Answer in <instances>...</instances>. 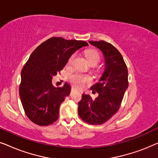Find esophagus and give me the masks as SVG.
I'll use <instances>...</instances> for the list:
<instances>
[{"instance_id": "obj_1", "label": "esophagus", "mask_w": 158, "mask_h": 158, "mask_svg": "<svg viewBox=\"0 0 158 158\" xmlns=\"http://www.w3.org/2000/svg\"><path fill=\"white\" fill-rule=\"evenodd\" d=\"M74 90H75V88H72V90H71V92H73V91H74Z\"/></svg>"}]
</instances>
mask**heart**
<instances>
[{"mask_svg":"<svg viewBox=\"0 0 158 158\" xmlns=\"http://www.w3.org/2000/svg\"><path fill=\"white\" fill-rule=\"evenodd\" d=\"M75 56V54L70 56L68 62V64H72ZM85 57L90 64L93 63V62L98 63L99 60H100V55H99L98 52L96 49H88L85 52ZM70 81L75 87L81 88H83L86 83H89L90 81V77L89 76H87V75L81 74V73H74V74L71 75L70 76Z\"/></svg>","mask_w":158,"mask_h":158,"instance_id":"heart-1","label":"heart"}]
</instances>
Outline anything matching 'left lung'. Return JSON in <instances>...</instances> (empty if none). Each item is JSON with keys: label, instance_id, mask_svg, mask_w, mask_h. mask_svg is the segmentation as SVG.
I'll list each match as a JSON object with an SVG mask.
<instances>
[{"label": "left lung", "instance_id": "8db88e82", "mask_svg": "<svg viewBox=\"0 0 158 158\" xmlns=\"http://www.w3.org/2000/svg\"><path fill=\"white\" fill-rule=\"evenodd\" d=\"M88 42L102 52L105 68L98 83L90 88L98 93V97L94 100L90 95L83 94L77 111L85 122L98 125L107 122L119 109L128 88V70L122 55L113 45L104 41Z\"/></svg>", "mask_w": 158, "mask_h": 158}]
</instances>
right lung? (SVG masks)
<instances>
[{
    "label": "right lung",
    "mask_w": 158,
    "mask_h": 158,
    "mask_svg": "<svg viewBox=\"0 0 158 158\" xmlns=\"http://www.w3.org/2000/svg\"><path fill=\"white\" fill-rule=\"evenodd\" d=\"M88 44L84 41L52 37L34 49L21 73L19 96L28 118L34 124L47 126L57 120L60 106L70 94L65 83L56 88L52 81L66 65L77 49Z\"/></svg>",
    "instance_id": "right-lung-1"
}]
</instances>
